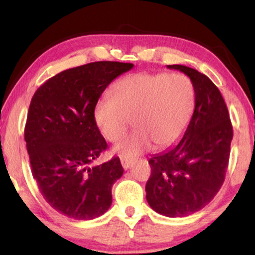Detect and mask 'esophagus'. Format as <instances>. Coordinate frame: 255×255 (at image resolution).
Instances as JSON below:
<instances>
[{"instance_id":"34e87169","label":"esophagus","mask_w":255,"mask_h":255,"mask_svg":"<svg viewBox=\"0 0 255 255\" xmlns=\"http://www.w3.org/2000/svg\"><path fill=\"white\" fill-rule=\"evenodd\" d=\"M131 163H133V160L131 159H128V158H121V164L124 166V169L127 170L128 168L131 165Z\"/></svg>"}]
</instances>
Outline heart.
Instances as JSON below:
<instances>
[{"mask_svg": "<svg viewBox=\"0 0 255 255\" xmlns=\"http://www.w3.org/2000/svg\"><path fill=\"white\" fill-rule=\"evenodd\" d=\"M195 108V87L181 73L140 72L115 84L113 96H103L93 109L96 125L103 136L115 142L130 125L135 129L115 147L131 158L150 150L174 145L188 127Z\"/></svg>", "mask_w": 255, "mask_h": 255, "instance_id": "obj_1", "label": "heart"}]
</instances>
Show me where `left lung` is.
<instances>
[{
  "mask_svg": "<svg viewBox=\"0 0 255 255\" xmlns=\"http://www.w3.org/2000/svg\"><path fill=\"white\" fill-rule=\"evenodd\" d=\"M191 78L195 108L177 145L150 158L146 200L166 217H186L200 211L224 182L233 140V126L221 92L203 73L170 64Z\"/></svg>",
  "mask_w": 255,
  "mask_h": 255,
  "instance_id": "1",
  "label": "left lung"
}]
</instances>
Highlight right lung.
Listing matches in <instances>:
<instances>
[{
    "label": "right lung",
    "instance_id": "obj_1",
    "mask_svg": "<svg viewBox=\"0 0 255 255\" xmlns=\"http://www.w3.org/2000/svg\"><path fill=\"white\" fill-rule=\"evenodd\" d=\"M131 68L111 61L84 64L50 78L32 97L25 126L32 176L46 203L67 217L89 221L109 210L124 168L119 157L91 165L108 147L93 109L108 85Z\"/></svg>",
    "mask_w": 255,
    "mask_h": 255
}]
</instances>
